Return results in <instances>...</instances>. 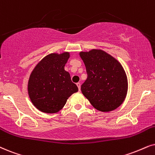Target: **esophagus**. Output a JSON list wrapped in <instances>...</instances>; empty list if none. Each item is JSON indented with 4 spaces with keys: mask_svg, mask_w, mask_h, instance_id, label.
Here are the masks:
<instances>
[{
    "mask_svg": "<svg viewBox=\"0 0 155 155\" xmlns=\"http://www.w3.org/2000/svg\"><path fill=\"white\" fill-rule=\"evenodd\" d=\"M76 85H77L78 88H79V90L80 91V89H81V84H80V83H77V84H76Z\"/></svg>",
    "mask_w": 155,
    "mask_h": 155,
    "instance_id": "34e87169",
    "label": "esophagus"
}]
</instances>
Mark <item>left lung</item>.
Listing matches in <instances>:
<instances>
[{"mask_svg":"<svg viewBox=\"0 0 155 155\" xmlns=\"http://www.w3.org/2000/svg\"><path fill=\"white\" fill-rule=\"evenodd\" d=\"M87 79L81 90L97 110L113 111L124 102L128 91V80L120 62L101 49L81 51Z\"/></svg>","mask_w":155,"mask_h":155,"instance_id":"1","label":"left lung"}]
</instances>
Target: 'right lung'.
Here are the masks:
<instances>
[{
  "mask_svg": "<svg viewBox=\"0 0 155 155\" xmlns=\"http://www.w3.org/2000/svg\"><path fill=\"white\" fill-rule=\"evenodd\" d=\"M69 52L51 53L42 58L31 71L28 94L31 102L42 112L54 114L66 104L68 97L79 91L64 66Z\"/></svg>",
  "mask_w": 155,
  "mask_h": 155,
  "instance_id": "right-lung-1",
  "label": "right lung"
}]
</instances>
